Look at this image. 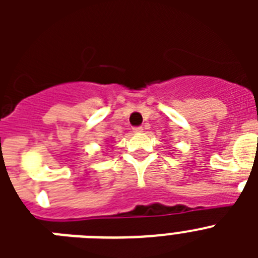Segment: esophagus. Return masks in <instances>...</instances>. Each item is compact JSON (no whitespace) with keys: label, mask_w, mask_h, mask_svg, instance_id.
I'll return each instance as SVG.
<instances>
[{"label":"esophagus","mask_w":258,"mask_h":258,"mask_svg":"<svg viewBox=\"0 0 258 258\" xmlns=\"http://www.w3.org/2000/svg\"><path fill=\"white\" fill-rule=\"evenodd\" d=\"M142 132H143V127H142V126H136V127H133V133L140 134V133H142Z\"/></svg>","instance_id":"34e87169"}]
</instances>
